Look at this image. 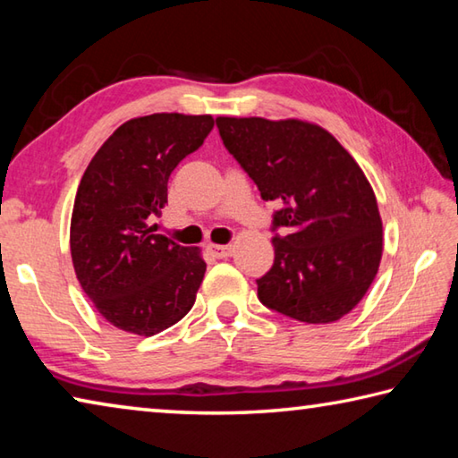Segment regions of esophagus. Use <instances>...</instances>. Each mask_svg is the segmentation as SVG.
I'll list each match as a JSON object with an SVG mask.
<instances>
[{
	"instance_id": "34e87169",
	"label": "esophagus",
	"mask_w": 458,
	"mask_h": 458,
	"mask_svg": "<svg viewBox=\"0 0 458 458\" xmlns=\"http://www.w3.org/2000/svg\"><path fill=\"white\" fill-rule=\"evenodd\" d=\"M208 250H210L216 259H228L234 252V248L230 244H208Z\"/></svg>"
}]
</instances>
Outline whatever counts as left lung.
Returning a JSON list of instances; mask_svg holds the SVG:
<instances>
[{"mask_svg":"<svg viewBox=\"0 0 458 458\" xmlns=\"http://www.w3.org/2000/svg\"><path fill=\"white\" fill-rule=\"evenodd\" d=\"M216 125L262 199L283 201L259 299L303 323L341 319L368 293L384 252L376 193L358 161L303 119L218 117Z\"/></svg>","mask_w":458,"mask_h":458,"instance_id":"1","label":"left lung"}]
</instances>
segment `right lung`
Returning a JSON list of instances; mask_svg holds the SVG:
<instances>
[{
  "instance_id": "add662e5",
  "label": "right lung",
  "mask_w": 458,
  "mask_h": 458,
  "mask_svg": "<svg viewBox=\"0 0 458 458\" xmlns=\"http://www.w3.org/2000/svg\"><path fill=\"white\" fill-rule=\"evenodd\" d=\"M212 114L153 113L114 131L74 198L71 254L82 291L106 323L151 337L188 315L206 273L201 250L157 234L167 182L204 143Z\"/></svg>"
}]
</instances>
